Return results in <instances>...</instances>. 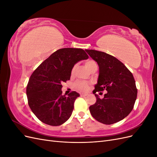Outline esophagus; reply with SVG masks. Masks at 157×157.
Listing matches in <instances>:
<instances>
[{
  "label": "esophagus",
  "mask_w": 157,
  "mask_h": 157,
  "mask_svg": "<svg viewBox=\"0 0 157 157\" xmlns=\"http://www.w3.org/2000/svg\"><path fill=\"white\" fill-rule=\"evenodd\" d=\"M87 96V94H80V96L81 97H86Z\"/></svg>",
  "instance_id": "obj_1"
}]
</instances>
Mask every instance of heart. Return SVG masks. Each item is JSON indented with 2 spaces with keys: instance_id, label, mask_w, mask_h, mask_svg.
Instances as JSON below:
<instances>
[{
  "instance_id": "1",
  "label": "heart",
  "mask_w": 157,
  "mask_h": 157,
  "mask_svg": "<svg viewBox=\"0 0 157 157\" xmlns=\"http://www.w3.org/2000/svg\"><path fill=\"white\" fill-rule=\"evenodd\" d=\"M85 65H86V68L89 71H91L94 67H97L96 63H95L93 60H91V59L87 60L86 62H85ZM75 68H76V65H75L73 67L72 70H71V73H74ZM75 87L80 92H86L88 90L89 85L86 82L82 81V80H78V81H77L75 83Z\"/></svg>"
}]
</instances>
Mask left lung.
Listing matches in <instances>:
<instances>
[{"label": "left lung", "instance_id": "left-lung-1", "mask_svg": "<svg viewBox=\"0 0 157 157\" xmlns=\"http://www.w3.org/2000/svg\"><path fill=\"white\" fill-rule=\"evenodd\" d=\"M86 52L99 66L98 83L93 91L96 101L90 106V113L103 124L119 122L132 111L137 98V90L133 75L121 61L111 55L94 50ZM104 89L108 92L100 99L95 93Z\"/></svg>", "mask_w": 157, "mask_h": 157}]
</instances>
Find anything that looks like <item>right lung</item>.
<instances>
[{
	"label": "right lung",
	"instance_id": "right-lung-1",
	"mask_svg": "<svg viewBox=\"0 0 157 157\" xmlns=\"http://www.w3.org/2000/svg\"><path fill=\"white\" fill-rule=\"evenodd\" d=\"M89 58L81 48H65L51 54L38 67L28 82L26 93L32 112L44 124L59 126L70 118L78 93L63 96V82L70 80L71 70L78 61Z\"/></svg>",
	"mask_w": 157,
	"mask_h": 157
}]
</instances>
